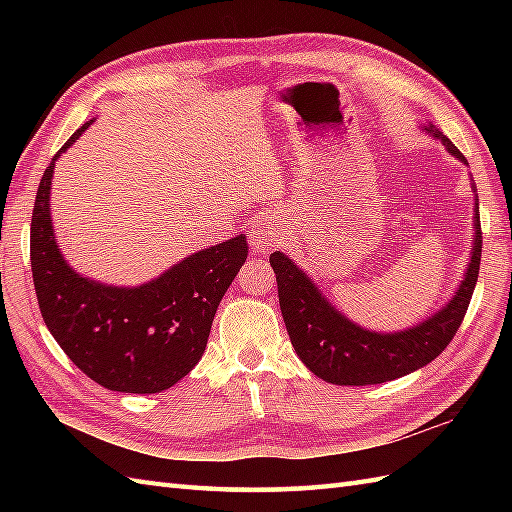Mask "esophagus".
<instances>
[{
	"instance_id": "obj_1",
	"label": "esophagus",
	"mask_w": 512,
	"mask_h": 512,
	"mask_svg": "<svg viewBox=\"0 0 512 512\" xmlns=\"http://www.w3.org/2000/svg\"><path fill=\"white\" fill-rule=\"evenodd\" d=\"M281 242V231L279 226L273 222H262L253 228L250 233V246H253V253H270L275 246H279Z\"/></svg>"
}]
</instances>
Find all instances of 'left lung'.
Segmentation results:
<instances>
[{"label":"left lung","instance_id":"1","mask_svg":"<svg viewBox=\"0 0 512 512\" xmlns=\"http://www.w3.org/2000/svg\"><path fill=\"white\" fill-rule=\"evenodd\" d=\"M422 129L440 140L453 158L469 167L460 149L436 125L427 123L422 125ZM471 184L475 193V182ZM473 231L471 259L453 297L431 317L398 332L367 330L363 325L350 321L314 286L308 273H303L288 255L275 250L270 255V266L277 275L281 317H284L292 347H295L303 365L312 374L323 378L325 383L358 387L407 376L440 356L460 328L473 297L477 275H480L482 228L477 193Z\"/></svg>","mask_w":512,"mask_h":512}]
</instances>
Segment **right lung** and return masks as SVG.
<instances>
[{
	"label": "right lung",
	"instance_id": "1",
	"mask_svg": "<svg viewBox=\"0 0 512 512\" xmlns=\"http://www.w3.org/2000/svg\"><path fill=\"white\" fill-rule=\"evenodd\" d=\"M92 123L76 129L39 182L30 224L37 301L54 341L94 383L123 394H158L198 365L248 244L237 235L202 248L140 286H110L76 273L54 239L50 184L54 162Z\"/></svg>",
	"mask_w": 512,
	"mask_h": 512
}]
</instances>
